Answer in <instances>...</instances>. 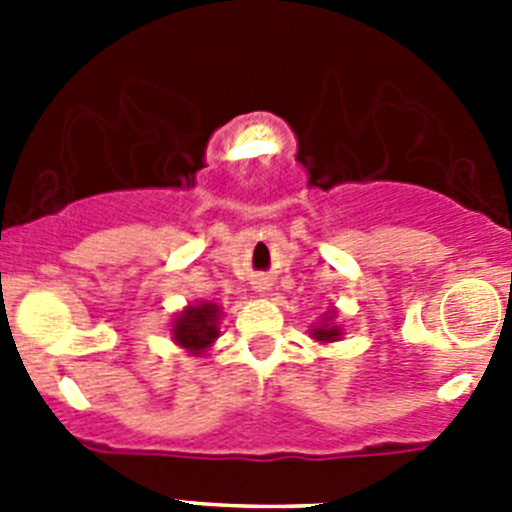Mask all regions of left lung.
<instances>
[{"label":"left lung","instance_id":"obj_1","mask_svg":"<svg viewBox=\"0 0 512 512\" xmlns=\"http://www.w3.org/2000/svg\"><path fill=\"white\" fill-rule=\"evenodd\" d=\"M336 315L338 310L336 307H330L328 312H323L320 315V323L310 325V338L312 341H318V343H338L343 338V325L336 323Z\"/></svg>","mask_w":512,"mask_h":512}]
</instances>
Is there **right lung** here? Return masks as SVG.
I'll use <instances>...</instances> for the list:
<instances>
[{
	"mask_svg": "<svg viewBox=\"0 0 512 512\" xmlns=\"http://www.w3.org/2000/svg\"><path fill=\"white\" fill-rule=\"evenodd\" d=\"M223 307L215 302L197 300L179 310L171 320V341L192 356H207L212 343L220 338Z\"/></svg>",
	"mask_w": 512,
	"mask_h": 512,
	"instance_id": "obj_1",
	"label": "right lung"
}]
</instances>
